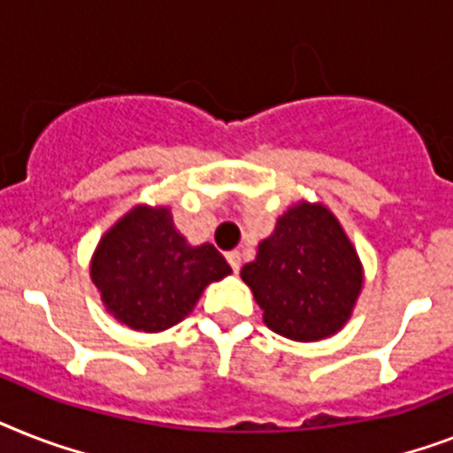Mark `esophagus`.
<instances>
[{"mask_svg":"<svg viewBox=\"0 0 453 453\" xmlns=\"http://www.w3.org/2000/svg\"><path fill=\"white\" fill-rule=\"evenodd\" d=\"M227 263H230L233 272H234V274H237L239 267H242V253H239V251H230V253H227Z\"/></svg>","mask_w":453,"mask_h":453,"instance_id":"esophagus-1","label":"esophagus"}]
</instances>
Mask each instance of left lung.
<instances>
[{
    "instance_id": "left-lung-1",
    "label": "left lung",
    "mask_w": 453,
    "mask_h": 453,
    "mask_svg": "<svg viewBox=\"0 0 453 453\" xmlns=\"http://www.w3.org/2000/svg\"><path fill=\"white\" fill-rule=\"evenodd\" d=\"M263 321L296 342L330 337L349 321L363 288V265L351 239L323 204L297 202L242 267Z\"/></svg>"
}]
</instances>
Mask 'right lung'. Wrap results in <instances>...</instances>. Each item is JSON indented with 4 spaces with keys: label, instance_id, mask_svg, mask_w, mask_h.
Wrapping results in <instances>:
<instances>
[{
    "label": "right lung",
    "instance_id": "right-lung-1",
    "mask_svg": "<svg viewBox=\"0 0 453 453\" xmlns=\"http://www.w3.org/2000/svg\"><path fill=\"white\" fill-rule=\"evenodd\" d=\"M211 244L190 246L167 207L139 204L99 239L90 279L113 319L160 333L193 311L202 290L230 274Z\"/></svg>",
    "mask_w": 453,
    "mask_h": 453
}]
</instances>
